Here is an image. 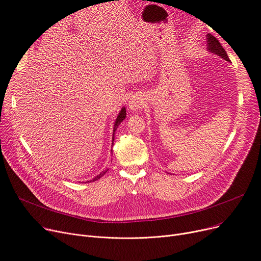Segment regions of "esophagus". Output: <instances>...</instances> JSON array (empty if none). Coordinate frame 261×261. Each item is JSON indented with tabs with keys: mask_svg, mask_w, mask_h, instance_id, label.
Wrapping results in <instances>:
<instances>
[{
	"mask_svg": "<svg viewBox=\"0 0 261 261\" xmlns=\"http://www.w3.org/2000/svg\"><path fill=\"white\" fill-rule=\"evenodd\" d=\"M141 106H142V100L139 97H135V96H133L129 101V108L130 110H132V111H138Z\"/></svg>",
	"mask_w": 261,
	"mask_h": 261,
	"instance_id": "obj_1",
	"label": "esophagus"
}]
</instances>
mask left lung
<instances>
[{
    "label": "left lung",
    "instance_id": "left-lung-1",
    "mask_svg": "<svg viewBox=\"0 0 261 261\" xmlns=\"http://www.w3.org/2000/svg\"><path fill=\"white\" fill-rule=\"evenodd\" d=\"M206 42H207V49L208 51L217 55V56L223 58L226 61H229V58L227 56L226 51L224 50V48L222 47V45L219 42L218 39L214 36H212L211 34L207 35L206 37Z\"/></svg>",
    "mask_w": 261,
    "mask_h": 261
}]
</instances>
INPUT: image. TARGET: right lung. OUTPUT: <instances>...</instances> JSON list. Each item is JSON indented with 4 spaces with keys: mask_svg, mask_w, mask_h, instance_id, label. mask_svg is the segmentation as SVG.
Instances as JSON below:
<instances>
[{
    "mask_svg": "<svg viewBox=\"0 0 261 261\" xmlns=\"http://www.w3.org/2000/svg\"><path fill=\"white\" fill-rule=\"evenodd\" d=\"M126 115H127V113H126V108L123 107L120 111H119V113H118V116H117V118H116V120H115V123H114V128H113V141H114V134H115V131H116V129H117V127L119 126V123L126 118ZM112 151V150H111ZM109 169H107V170H105V171H101L98 175H96L95 177H93L92 180H90V181H88V182H94V181H96V180H98V179H100V177L108 171ZM87 182V183H88Z\"/></svg>",
    "mask_w": 261,
    "mask_h": 261,
    "instance_id": "1",
    "label": "right lung"
}]
</instances>
